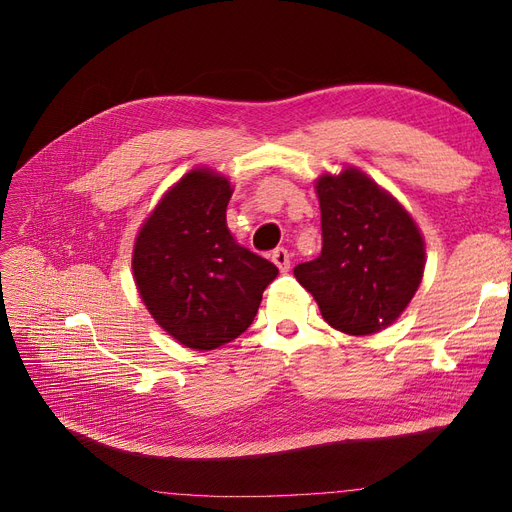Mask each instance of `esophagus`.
Returning <instances> with one entry per match:
<instances>
[{
  "label": "esophagus",
  "instance_id": "1",
  "mask_svg": "<svg viewBox=\"0 0 512 512\" xmlns=\"http://www.w3.org/2000/svg\"><path fill=\"white\" fill-rule=\"evenodd\" d=\"M271 258H273V262L277 265V269H280L282 273H286L290 269V254H288L286 247H275Z\"/></svg>",
  "mask_w": 512,
  "mask_h": 512
}]
</instances>
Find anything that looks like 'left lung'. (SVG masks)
Wrapping results in <instances>:
<instances>
[{
  "mask_svg": "<svg viewBox=\"0 0 512 512\" xmlns=\"http://www.w3.org/2000/svg\"><path fill=\"white\" fill-rule=\"evenodd\" d=\"M322 252L294 267L322 318L348 335H369L404 312L421 284L425 245L410 213L354 168L324 175Z\"/></svg>",
  "mask_w": 512,
  "mask_h": 512,
  "instance_id": "left-lung-1",
  "label": "left lung"
}]
</instances>
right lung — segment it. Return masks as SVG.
<instances>
[{"mask_svg":"<svg viewBox=\"0 0 512 512\" xmlns=\"http://www.w3.org/2000/svg\"><path fill=\"white\" fill-rule=\"evenodd\" d=\"M228 179L196 168L170 188L134 245V280L160 327L179 344L213 350L239 337L277 267L226 226Z\"/></svg>","mask_w":512,"mask_h":512,"instance_id":"1","label":"right lung"}]
</instances>
